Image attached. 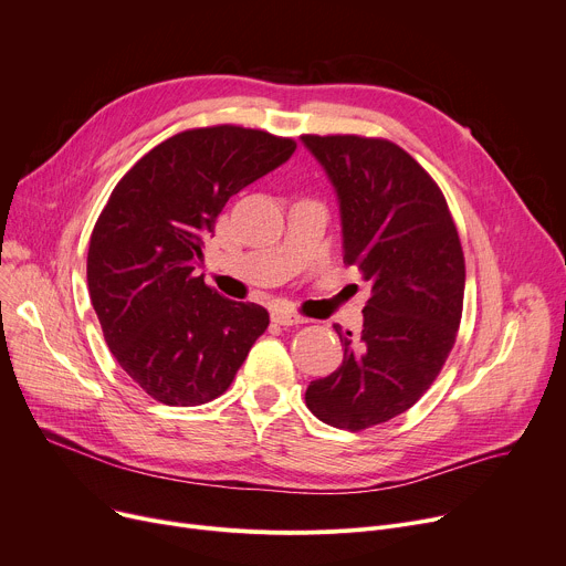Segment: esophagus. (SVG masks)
I'll use <instances>...</instances> for the list:
<instances>
[{
    "label": "esophagus",
    "instance_id": "esophagus-1",
    "mask_svg": "<svg viewBox=\"0 0 566 566\" xmlns=\"http://www.w3.org/2000/svg\"><path fill=\"white\" fill-rule=\"evenodd\" d=\"M272 319L276 324H281V326H294V324H304L306 322V317L296 315V313H290V311H283V308L272 311Z\"/></svg>",
    "mask_w": 566,
    "mask_h": 566
}]
</instances>
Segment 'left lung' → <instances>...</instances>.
Listing matches in <instances>:
<instances>
[{
	"label": "left lung",
	"instance_id": "1",
	"mask_svg": "<svg viewBox=\"0 0 566 566\" xmlns=\"http://www.w3.org/2000/svg\"><path fill=\"white\" fill-rule=\"evenodd\" d=\"M302 144L336 191L345 262L373 283L363 331L354 338L336 326L343 365L311 381L306 405L356 431L405 413L437 379L457 338L467 268L446 198L409 153L354 135Z\"/></svg>",
	"mask_w": 566,
	"mask_h": 566
}]
</instances>
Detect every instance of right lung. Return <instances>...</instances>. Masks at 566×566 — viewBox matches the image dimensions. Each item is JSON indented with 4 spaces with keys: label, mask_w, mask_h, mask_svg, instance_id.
<instances>
[{
    "label": "right lung",
    "mask_w": 566,
    "mask_h": 566,
    "mask_svg": "<svg viewBox=\"0 0 566 566\" xmlns=\"http://www.w3.org/2000/svg\"><path fill=\"white\" fill-rule=\"evenodd\" d=\"M294 148L238 125L180 132L132 166L97 217L91 304L120 368L161 405L214 400L268 328V311L221 296L196 268L228 198Z\"/></svg>",
    "instance_id": "1"
}]
</instances>
